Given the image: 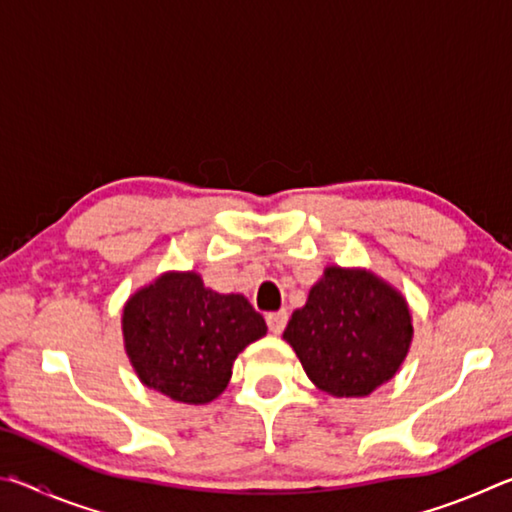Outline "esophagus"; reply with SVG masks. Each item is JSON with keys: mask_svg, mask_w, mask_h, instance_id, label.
<instances>
[{"mask_svg": "<svg viewBox=\"0 0 512 512\" xmlns=\"http://www.w3.org/2000/svg\"><path fill=\"white\" fill-rule=\"evenodd\" d=\"M287 320H289V314L287 311H273V314L266 316V325L268 329H271L273 334H282V329L287 327Z\"/></svg>", "mask_w": 512, "mask_h": 512, "instance_id": "34e87169", "label": "esophagus"}]
</instances>
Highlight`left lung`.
I'll list each match as a JSON object with an SVG mask.
<instances>
[{
  "instance_id": "obj_1",
  "label": "left lung",
  "mask_w": 512,
  "mask_h": 512,
  "mask_svg": "<svg viewBox=\"0 0 512 512\" xmlns=\"http://www.w3.org/2000/svg\"><path fill=\"white\" fill-rule=\"evenodd\" d=\"M282 336L320 391L366 397L400 370L413 325L402 293L381 277L327 266Z\"/></svg>"
}]
</instances>
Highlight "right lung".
Returning a JSON list of instances; mask_svg holds the SVG:
<instances>
[{"mask_svg": "<svg viewBox=\"0 0 512 512\" xmlns=\"http://www.w3.org/2000/svg\"><path fill=\"white\" fill-rule=\"evenodd\" d=\"M121 329L144 386L176 402L207 404L225 391L237 354L262 339L266 323L244 296L207 289L189 271L164 273L128 298Z\"/></svg>", "mask_w": 512, "mask_h": 512, "instance_id": "right-lung-1", "label": "right lung"}]
</instances>
